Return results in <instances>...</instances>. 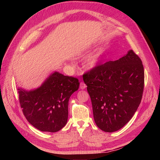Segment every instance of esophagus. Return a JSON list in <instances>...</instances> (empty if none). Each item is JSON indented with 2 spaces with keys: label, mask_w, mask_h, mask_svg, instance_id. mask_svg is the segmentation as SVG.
I'll return each instance as SVG.
<instances>
[{
  "label": "esophagus",
  "mask_w": 160,
  "mask_h": 160,
  "mask_svg": "<svg viewBox=\"0 0 160 160\" xmlns=\"http://www.w3.org/2000/svg\"><path fill=\"white\" fill-rule=\"evenodd\" d=\"M87 85H85V83H84V82H81L80 83V89H84L86 88Z\"/></svg>",
  "instance_id": "34e87169"
}]
</instances>
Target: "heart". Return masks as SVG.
<instances>
[{
    "instance_id": "1",
    "label": "heart",
    "mask_w": 160,
    "mask_h": 160,
    "mask_svg": "<svg viewBox=\"0 0 160 160\" xmlns=\"http://www.w3.org/2000/svg\"><path fill=\"white\" fill-rule=\"evenodd\" d=\"M98 61H99V56L98 55H92L89 58L88 60V65L89 67H95L97 64H98Z\"/></svg>"
}]
</instances>
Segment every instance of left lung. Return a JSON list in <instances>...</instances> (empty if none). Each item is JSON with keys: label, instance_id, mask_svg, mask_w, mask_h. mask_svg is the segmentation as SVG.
I'll return each mask as SVG.
<instances>
[{"label": "left lung", "instance_id": "1", "mask_svg": "<svg viewBox=\"0 0 160 160\" xmlns=\"http://www.w3.org/2000/svg\"><path fill=\"white\" fill-rule=\"evenodd\" d=\"M95 122L105 132L122 128L137 111L144 88L142 61L130 50L119 60L97 65L83 75Z\"/></svg>", "mask_w": 160, "mask_h": 160}]
</instances>
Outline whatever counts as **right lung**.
<instances>
[{
  "label": "right lung",
  "mask_w": 160,
  "mask_h": 160,
  "mask_svg": "<svg viewBox=\"0 0 160 160\" xmlns=\"http://www.w3.org/2000/svg\"><path fill=\"white\" fill-rule=\"evenodd\" d=\"M79 87L76 77L55 72L39 88L30 91L18 89L22 113L38 130L57 132L67 123L69 100Z\"/></svg>",
  "instance_id": "add662e5"
}]
</instances>
